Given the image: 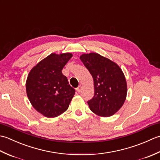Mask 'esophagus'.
I'll use <instances>...</instances> for the list:
<instances>
[{
  "label": "esophagus",
  "mask_w": 160,
  "mask_h": 160,
  "mask_svg": "<svg viewBox=\"0 0 160 160\" xmlns=\"http://www.w3.org/2000/svg\"><path fill=\"white\" fill-rule=\"evenodd\" d=\"M76 91H77V92L78 93H80L81 91H82V87L81 86H79L78 87H77L76 88Z\"/></svg>",
  "instance_id": "esophagus-1"
}]
</instances>
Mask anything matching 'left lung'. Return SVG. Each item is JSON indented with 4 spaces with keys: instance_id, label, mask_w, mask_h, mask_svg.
<instances>
[{
    "instance_id": "1",
    "label": "left lung",
    "mask_w": 160,
    "mask_h": 160,
    "mask_svg": "<svg viewBox=\"0 0 160 160\" xmlns=\"http://www.w3.org/2000/svg\"><path fill=\"white\" fill-rule=\"evenodd\" d=\"M80 58L94 82V96L87 102L91 111L99 116H111L122 107L127 97L123 72L116 63L98 53L82 54Z\"/></svg>"
}]
</instances>
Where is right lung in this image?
<instances>
[{
    "label": "right lung",
    "instance_id": "add662e5",
    "mask_svg": "<svg viewBox=\"0 0 160 160\" xmlns=\"http://www.w3.org/2000/svg\"><path fill=\"white\" fill-rule=\"evenodd\" d=\"M71 57L70 53H51L28 75V97L33 108L47 118H55L66 111L76 92L62 73Z\"/></svg>",
    "mask_w": 160,
    "mask_h": 160
}]
</instances>
